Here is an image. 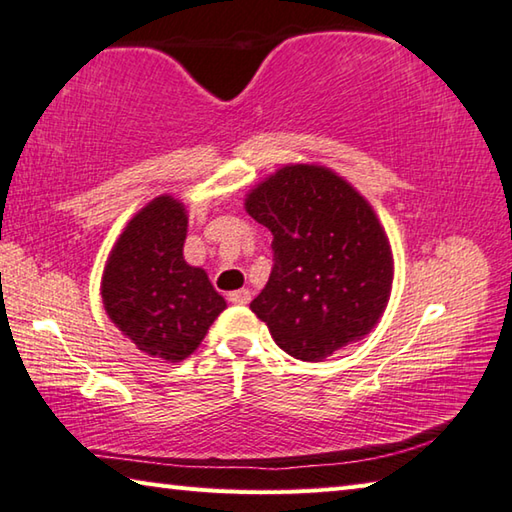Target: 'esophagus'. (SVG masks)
<instances>
[{
  "label": "esophagus",
  "instance_id": "esophagus-1",
  "mask_svg": "<svg viewBox=\"0 0 512 512\" xmlns=\"http://www.w3.org/2000/svg\"><path fill=\"white\" fill-rule=\"evenodd\" d=\"M228 300L232 302V305H248V302H250V291L248 289L232 291L230 296H228Z\"/></svg>",
  "mask_w": 512,
  "mask_h": 512
}]
</instances>
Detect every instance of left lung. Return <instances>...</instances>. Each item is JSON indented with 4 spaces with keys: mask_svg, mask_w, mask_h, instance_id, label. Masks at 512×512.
I'll list each match as a JSON object with an SVG mask.
<instances>
[{
    "mask_svg": "<svg viewBox=\"0 0 512 512\" xmlns=\"http://www.w3.org/2000/svg\"><path fill=\"white\" fill-rule=\"evenodd\" d=\"M246 212L273 235L271 275L250 309L284 352L320 361L377 325L393 253L357 189L327 167L289 164L246 196Z\"/></svg>",
    "mask_w": 512,
    "mask_h": 512,
    "instance_id": "obj_1",
    "label": "left lung"
}]
</instances>
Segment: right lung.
Instances as JSON below:
<instances>
[{"mask_svg": "<svg viewBox=\"0 0 512 512\" xmlns=\"http://www.w3.org/2000/svg\"><path fill=\"white\" fill-rule=\"evenodd\" d=\"M185 237V205L153 198L128 221L101 277L112 323L137 350L171 363L187 359L225 309L203 268L185 262Z\"/></svg>", "mask_w": 512, "mask_h": 512, "instance_id": "obj_1", "label": "right lung"}]
</instances>
